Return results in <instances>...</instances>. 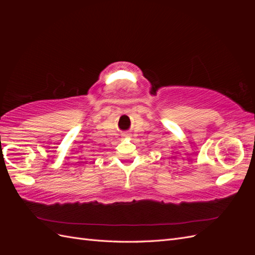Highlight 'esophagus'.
Listing matches in <instances>:
<instances>
[{
	"label": "esophagus",
	"instance_id": "esophagus-1",
	"mask_svg": "<svg viewBox=\"0 0 255 255\" xmlns=\"http://www.w3.org/2000/svg\"><path fill=\"white\" fill-rule=\"evenodd\" d=\"M126 135H127V134H126Z\"/></svg>",
	"mask_w": 255,
	"mask_h": 255
}]
</instances>
